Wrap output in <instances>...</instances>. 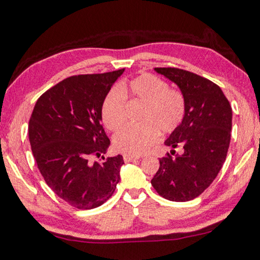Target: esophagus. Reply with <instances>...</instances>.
<instances>
[{
  "instance_id": "obj_1",
  "label": "esophagus",
  "mask_w": 260,
  "mask_h": 260,
  "mask_svg": "<svg viewBox=\"0 0 260 260\" xmlns=\"http://www.w3.org/2000/svg\"><path fill=\"white\" fill-rule=\"evenodd\" d=\"M139 157H134V155H124V161L125 162H132V161H135V160H139Z\"/></svg>"
}]
</instances>
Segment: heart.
Returning a JSON list of instances; mask_svg holds the SVG:
<instances>
[{
	"mask_svg": "<svg viewBox=\"0 0 260 260\" xmlns=\"http://www.w3.org/2000/svg\"><path fill=\"white\" fill-rule=\"evenodd\" d=\"M126 94L143 103L138 126H128L114 136V148L127 155L145 153L158 140V132L171 134L185 117L186 103L183 93L169 88L166 81L152 74H143L128 85L114 86L102 103V120L108 129L120 128L125 121Z\"/></svg>",
	"mask_w": 260,
	"mask_h": 260,
	"instance_id": "b5f03b06",
	"label": "heart"
}]
</instances>
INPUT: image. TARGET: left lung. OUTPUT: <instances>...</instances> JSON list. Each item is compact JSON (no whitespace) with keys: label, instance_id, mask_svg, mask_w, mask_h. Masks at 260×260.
Here are the masks:
<instances>
[{"label":"left lung","instance_id":"8db88e82","mask_svg":"<svg viewBox=\"0 0 260 260\" xmlns=\"http://www.w3.org/2000/svg\"><path fill=\"white\" fill-rule=\"evenodd\" d=\"M175 83L186 103L182 124L165 141L181 146V155L160 158L151 184L160 196L184 202L199 197L218 175L226 159L232 129V108L218 85L178 68H154Z\"/></svg>","mask_w":260,"mask_h":260}]
</instances>
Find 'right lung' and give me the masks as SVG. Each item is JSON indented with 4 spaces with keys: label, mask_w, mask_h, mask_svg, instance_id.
<instances>
[{
    "label": "right lung",
    "mask_w": 260,
    "mask_h": 260,
    "mask_svg": "<svg viewBox=\"0 0 260 260\" xmlns=\"http://www.w3.org/2000/svg\"><path fill=\"white\" fill-rule=\"evenodd\" d=\"M125 69L78 75L42 94L28 126L37 167L56 196L77 209H93L114 194L122 155L92 161L110 145L101 125L102 103Z\"/></svg>",
    "instance_id": "obj_1"
}]
</instances>
